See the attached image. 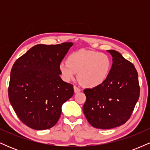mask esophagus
<instances>
[{"label": "esophagus", "instance_id": "1", "mask_svg": "<svg viewBox=\"0 0 150 150\" xmlns=\"http://www.w3.org/2000/svg\"><path fill=\"white\" fill-rule=\"evenodd\" d=\"M81 89L80 87H77V86H74V92H75V93H77L79 92H80Z\"/></svg>", "mask_w": 150, "mask_h": 150}]
</instances>
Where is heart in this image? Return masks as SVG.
<instances>
[{
    "instance_id": "1",
    "label": "heart",
    "mask_w": 150,
    "mask_h": 150,
    "mask_svg": "<svg viewBox=\"0 0 150 150\" xmlns=\"http://www.w3.org/2000/svg\"><path fill=\"white\" fill-rule=\"evenodd\" d=\"M111 68V60L107 54L97 51L80 50L72 53L67 61L59 64L63 79L70 81L77 73L79 82L87 87H95L107 79Z\"/></svg>"
}]
</instances>
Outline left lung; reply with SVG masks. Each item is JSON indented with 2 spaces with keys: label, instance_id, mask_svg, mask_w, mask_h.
<instances>
[{
  "label": "left lung",
  "instance_id": "left-lung-1",
  "mask_svg": "<svg viewBox=\"0 0 150 150\" xmlns=\"http://www.w3.org/2000/svg\"><path fill=\"white\" fill-rule=\"evenodd\" d=\"M113 64L100 85L85 89L84 114L92 126L111 129L124 124L131 116L140 96L138 75L135 66L114 50H108Z\"/></svg>",
  "mask_w": 150,
  "mask_h": 150
}]
</instances>
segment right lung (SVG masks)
Instances as JSON below:
<instances>
[{"label":"right lung","mask_w":150,"mask_h":150,"mask_svg":"<svg viewBox=\"0 0 150 150\" xmlns=\"http://www.w3.org/2000/svg\"><path fill=\"white\" fill-rule=\"evenodd\" d=\"M73 45L37 44L15 62L10 72L9 100L23 123L34 130L56 124L62 105L74 94L73 86L63 81L59 64Z\"/></svg>","instance_id":"obj_1"}]
</instances>
